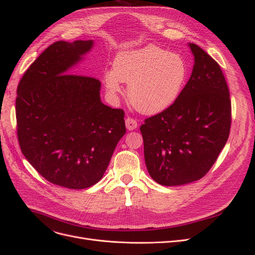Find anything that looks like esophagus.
<instances>
[{
    "label": "esophagus",
    "mask_w": 255,
    "mask_h": 255,
    "mask_svg": "<svg viewBox=\"0 0 255 255\" xmlns=\"http://www.w3.org/2000/svg\"><path fill=\"white\" fill-rule=\"evenodd\" d=\"M125 123H126L127 129L130 130V131H132V130H134V129L137 128V122H136V121H135L134 119L127 118L126 121H125Z\"/></svg>",
    "instance_id": "1"
}]
</instances>
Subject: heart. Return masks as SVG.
<instances>
[{
  "mask_svg": "<svg viewBox=\"0 0 255 255\" xmlns=\"http://www.w3.org/2000/svg\"><path fill=\"white\" fill-rule=\"evenodd\" d=\"M188 67L175 52L145 45L120 51L114 67L104 72L106 90L113 96L122 93V83L128 84L130 103L144 115L160 114L175 103L184 89Z\"/></svg>",
  "mask_w": 255,
  "mask_h": 255,
  "instance_id": "obj_1",
  "label": "heart"
}]
</instances>
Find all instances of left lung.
<instances>
[{
    "label": "left lung",
    "mask_w": 255,
    "mask_h": 255,
    "mask_svg": "<svg viewBox=\"0 0 255 255\" xmlns=\"http://www.w3.org/2000/svg\"><path fill=\"white\" fill-rule=\"evenodd\" d=\"M194 65L188 83L169 109L140 126L145 166L163 186L202 179L215 163L230 135V91L218 63L188 43Z\"/></svg>",
    "instance_id": "8db88e82"
}]
</instances>
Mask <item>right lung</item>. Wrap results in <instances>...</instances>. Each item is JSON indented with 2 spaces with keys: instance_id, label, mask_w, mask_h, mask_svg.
I'll return each mask as SVG.
<instances>
[{
  "instance_id": "right-lung-1",
  "label": "right lung",
  "mask_w": 255,
  "mask_h": 255,
  "mask_svg": "<svg viewBox=\"0 0 255 255\" xmlns=\"http://www.w3.org/2000/svg\"><path fill=\"white\" fill-rule=\"evenodd\" d=\"M93 46V40L52 43L17 87L23 156L48 182L69 189L99 182L126 133L124 112L101 102L99 80L71 74Z\"/></svg>"
}]
</instances>
